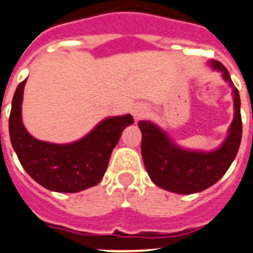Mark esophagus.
I'll use <instances>...</instances> for the list:
<instances>
[{
	"label": "esophagus",
	"mask_w": 253,
	"mask_h": 253,
	"mask_svg": "<svg viewBox=\"0 0 253 253\" xmlns=\"http://www.w3.org/2000/svg\"><path fill=\"white\" fill-rule=\"evenodd\" d=\"M147 107L146 106H135L134 110H133V116H134L135 120H141L142 118L147 115Z\"/></svg>",
	"instance_id": "1"
}]
</instances>
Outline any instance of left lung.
<instances>
[{"label":"left lung","mask_w":253,"mask_h":253,"mask_svg":"<svg viewBox=\"0 0 253 253\" xmlns=\"http://www.w3.org/2000/svg\"><path fill=\"white\" fill-rule=\"evenodd\" d=\"M213 69L223 73V77L233 88L234 120L229 135L219 150L212 152H191L178 148L168 139L165 133L150 122L138 123L142 131V157L151 180L160 188L180 194H191L209 188L229 169L237 156L242 138L241 100L238 89L230 79L229 71L219 61H211Z\"/></svg>","instance_id":"1"}]
</instances>
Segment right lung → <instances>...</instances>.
I'll return each mask as SVG.
<instances>
[{"mask_svg": "<svg viewBox=\"0 0 253 253\" xmlns=\"http://www.w3.org/2000/svg\"><path fill=\"white\" fill-rule=\"evenodd\" d=\"M25 82L27 79L15 90L8 118L10 139L24 170L49 191L75 193L98 184L123 130L134 122L131 115L106 119L87 137L74 143L38 141L28 133L21 122Z\"/></svg>", "mask_w": 253, "mask_h": 253, "instance_id": "right-lung-1", "label": "right lung"}]
</instances>
